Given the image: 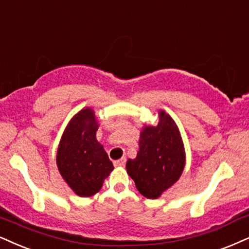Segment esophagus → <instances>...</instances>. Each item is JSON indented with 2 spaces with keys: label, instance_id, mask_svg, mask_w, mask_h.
<instances>
[{
  "label": "esophagus",
  "instance_id": "esophagus-1",
  "mask_svg": "<svg viewBox=\"0 0 249 249\" xmlns=\"http://www.w3.org/2000/svg\"><path fill=\"white\" fill-rule=\"evenodd\" d=\"M125 161H127V159L124 157V158L119 159V160H115L114 161V165H115V166H124Z\"/></svg>",
  "mask_w": 249,
  "mask_h": 249
}]
</instances>
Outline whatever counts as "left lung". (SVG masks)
<instances>
[{"mask_svg": "<svg viewBox=\"0 0 249 249\" xmlns=\"http://www.w3.org/2000/svg\"><path fill=\"white\" fill-rule=\"evenodd\" d=\"M183 167L185 149L179 129L161 110L158 124L141 133L137 157L128 159L125 168L141 194L155 199L177 182Z\"/></svg>", "mask_w": 249, "mask_h": 249, "instance_id": "left-lung-1", "label": "left lung"}]
</instances>
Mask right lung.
Masks as SVG:
<instances>
[{
	"instance_id": "obj_1",
	"label": "right lung",
	"mask_w": 249,
	"mask_h": 249,
	"mask_svg": "<svg viewBox=\"0 0 249 249\" xmlns=\"http://www.w3.org/2000/svg\"><path fill=\"white\" fill-rule=\"evenodd\" d=\"M97 129L93 110L82 109L69 122L57 150L61 176L82 197L96 194L114 168L96 139Z\"/></svg>"
}]
</instances>
